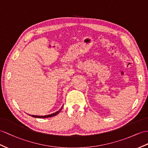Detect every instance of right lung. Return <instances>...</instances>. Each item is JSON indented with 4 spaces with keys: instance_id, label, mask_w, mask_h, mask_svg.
Returning a JSON list of instances; mask_svg holds the SVG:
<instances>
[{
    "instance_id": "1",
    "label": "right lung",
    "mask_w": 148,
    "mask_h": 148,
    "mask_svg": "<svg viewBox=\"0 0 148 148\" xmlns=\"http://www.w3.org/2000/svg\"><path fill=\"white\" fill-rule=\"evenodd\" d=\"M62 108H63V107L61 108V109L59 110H58L57 112H55V113H53V114H49V115H46V116H34V115H31V116L33 117H36V118H48V117H53V116H56L58 114H59V112L61 111V110L62 109ZM29 116H30V115H29Z\"/></svg>"
}]
</instances>
